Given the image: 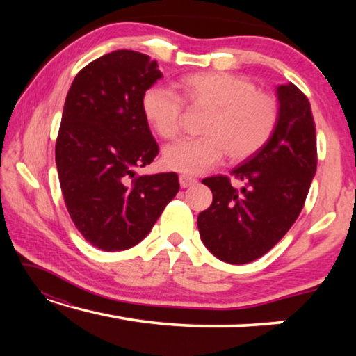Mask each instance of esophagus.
<instances>
[{
	"label": "esophagus",
	"mask_w": 356,
	"mask_h": 356,
	"mask_svg": "<svg viewBox=\"0 0 356 356\" xmlns=\"http://www.w3.org/2000/svg\"><path fill=\"white\" fill-rule=\"evenodd\" d=\"M179 182H180V186H182V188H188V186L196 184V179L188 176V174H180Z\"/></svg>",
	"instance_id": "34e87169"
}]
</instances>
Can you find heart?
<instances>
[{
    "mask_svg": "<svg viewBox=\"0 0 356 356\" xmlns=\"http://www.w3.org/2000/svg\"><path fill=\"white\" fill-rule=\"evenodd\" d=\"M179 91L150 86L143 95V111L156 135L176 138L184 124L185 105L207 111L201 138L180 140L163 150V163L172 171L202 174L222 159L238 163L257 154L278 124V100L256 89L248 78L226 72H200L182 78Z\"/></svg>",
    "mask_w": 356,
    "mask_h": 356,
    "instance_id": "b5f03b06",
    "label": "heart"
}]
</instances>
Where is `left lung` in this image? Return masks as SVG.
Returning a JSON list of instances; mask_svg holds the SVG:
<instances>
[{
	"label": "left lung",
	"mask_w": 356,
	"mask_h": 356,
	"mask_svg": "<svg viewBox=\"0 0 356 356\" xmlns=\"http://www.w3.org/2000/svg\"><path fill=\"white\" fill-rule=\"evenodd\" d=\"M278 124L257 154L231 176L202 180L213 201L197 216L206 248L227 264H248L268 252L298 218L317 170V138L311 105L293 83L278 86Z\"/></svg>",
	"instance_id": "8db88e82"
}]
</instances>
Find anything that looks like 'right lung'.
<instances>
[{"label":"right lung","mask_w":356,"mask_h":356,"mask_svg":"<svg viewBox=\"0 0 356 356\" xmlns=\"http://www.w3.org/2000/svg\"><path fill=\"white\" fill-rule=\"evenodd\" d=\"M159 78L147 55L116 50L78 72L65 97L59 184L75 227L102 251L140 243L180 188L176 172H135L159 154L143 111V95Z\"/></svg>","instance_id":"add662e5"}]
</instances>
